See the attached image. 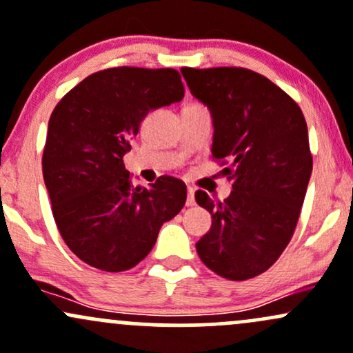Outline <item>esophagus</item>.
<instances>
[{
	"mask_svg": "<svg viewBox=\"0 0 353 353\" xmlns=\"http://www.w3.org/2000/svg\"><path fill=\"white\" fill-rule=\"evenodd\" d=\"M185 204H188V206H194V204H196L194 189H192V188H188V201H185Z\"/></svg>",
	"mask_w": 353,
	"mask_h": 353,
	"instance_id": "obj_1",
	"label": "esophagus"
}]
</instances>
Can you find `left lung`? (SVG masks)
<instances>
[{
	"label": "left lung",
	"instance_id": "1",
	"mask_svg": "<svg viewBox=\"0 0 353 353\" xmlns=\"http://www.w3.org/2000/svg\"><path fill=\"white\" fill-rule=\"evenodd\" d=\"M181 73L211 112L212 159L233 183L224 201L196 192L212 218L197 254L226 280H250L280 258L295 233L313 165L307 122L292 97L253 70L184 67Z\"/></svg>",
	"mask_w": 353,
	"mask_h": 353
}]
</instances>
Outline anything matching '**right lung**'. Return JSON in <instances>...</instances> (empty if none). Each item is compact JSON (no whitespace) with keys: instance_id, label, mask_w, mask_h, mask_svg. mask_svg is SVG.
<instances>
[{"instance_id":"1","label":"right lung","mask_w":353,"mask_h":353,"mask_svg":"<svg viewBox=\"0 0 353 353\" xmlns=\"http://www.w3.org/2000/svg\"><path fill=\"white\" fill-rule=\"evenodd\" d=\"M183 97L177 70L115 67L88 75L53 108L43 179L61 238L87 265L134 268L184 208L183 181L161 176L149 189L134 188L123 165L145 115Z\"/></svg>"}]
</instances>
